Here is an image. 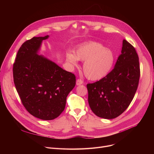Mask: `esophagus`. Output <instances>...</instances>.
<instances>
[{
  "label": "esophagus",
  "instance_id": "obj_1",
  "mask_svg": "<svg viewBox=\"0 0 154 154\" xmlns=\"http://www.w3.org/2000/svg\"><path fill=\"white\" fill-rule=\"evenodd\" d=\"M83 84V81H82V79H78L77 80V81H76V84H77V85H81V84Z\"/></svg>",
  "mask_w": 154,
  "mask_h": 154
}]
</instances>
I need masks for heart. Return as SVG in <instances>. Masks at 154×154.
<instances>
[{
  "label": "heart",
  "instance_id": "obj_1",
  "mask_svg": "<svg viewBox=\"0 0 154 154\" xmlns=\"http://www.w3.org/2000/svg\"><path fill=\"white\" fill-rule=\"evenodd\" d=\"M67 60L73 67L78 66V60L84 62L83 71L91 80H98L106 77L111 70L115 60L113 52L97 42H91L79 47L75 54L67 52Z\"/></svg>",
  "mask_w": 154,
  "mask_h": 154
}]
</instances>
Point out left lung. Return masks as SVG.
<instances>
[{
	"label": "left lung",
	"instance_id": "1",
	"mask_svg": "<svg viewBox=\"0 0 154 154\" xmlns=\"http://www.w3.org/2000/svg\"><path fill=\"white\" fill-rule=\"evenodd\" d=\"M140 75L139 56L134 46L124 39L114 68L99 81L87 84L92 111L106 119L122 114L134 97Z\"/></svg>",
	"mask_w": 154,
	"mask_h": 154
}]
</instances>
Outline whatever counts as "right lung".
Segmentation results:
<instances>
[{
  "mask_svg": "<svg viewBox=\"0 0 154 154\" xmlns=\"http://www.w3.org/2000/svg\"><path fill=\"white\" fill-rule=\"evenodd\" d=\"M44 37L23 42L13 65L14 82L21 102L29 113L44 120L60 116L67 97L75 85V76L37 54Z\"/></svg>",
  "mask_w": 154,
  "mask_h": 154,
  "instance_id": "add662e5",
  "label": "right lung"
}]
</instances>
